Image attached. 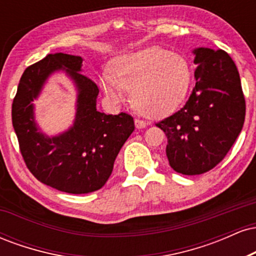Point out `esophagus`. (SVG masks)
<instances>
[{"label":"esophagus","instance_id":"esophagus-1","mask_svg":"<svg viewBox=\"0 0 256 256\" xmlns=\"http://www.w3.org/2000/svg\"><path fill=\"white\" fill-rule=\"evenodd\" d=\"M134 125H136L137 128H143L148 125V122H144V120H142V119H134Z\"/></svg>","mask_w":256,"mask_h":256}]
</instances>
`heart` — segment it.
I'll list each match as a JSON object with an SVG mask.
<instances>
[{"label":"heart","instance_id":"b5f03b06","mask_svg":"<svg viewBox=\"0 0 256 256\" xmlns=\"http://www.w3.org/2000/svg\"><path fill=\"white\" fill-rule=\"evenodd\" d=\"M192 83L190 64L182 55L150 46L114 60L112 73L100 78L102 90L113 101L132 91L134 104L143 113L165 116L183 101Z\"/></svg>","mask_w":256,"mask_h":256}]
</instances>
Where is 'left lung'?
Instances as JSON below:
<instances>
[{
    "instance_id": "obj_1",
    "label": "left lung",
    "mask_w": 256,
    "mask_h": 256,
    "mask_svg": "<svg viewBox=\"0 0 256 256\" xmlns=\"http://www.w3.org/2000/svg\"><path fill=\"white\" fill-rule=\"evenodd\" d=\"M196 84L183 108L156 126L167 137L170 166L185 176L216 167L242 131L246 100L240 73L228 52L196 48Z\"/></svg>"
}]
</instances>
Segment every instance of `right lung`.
Wrapping results in <instances>:
<instances>
[{"label": "right lung", "instance_id": "obj_1", "mask_svg": "<svg viewBox=\"0 0 256 256\" xmlns=\"http://www.w3.org/2000/svg\"><path fill=\"white\" fill-rule=\"evenodd\" d=\"M83 58L76 55H46L22 73L12 104V122L20 152L40 183L68 194L101 189L113 171L120 149L134 130L128 113L104 114L96 110L98 85L82 74ZM64 70L78 88L75 122L64 134L49 138L39 131L33 104L54 72Z\"/></svg>", "mask_w": 256, "mask_h": 256}]
</instances>
